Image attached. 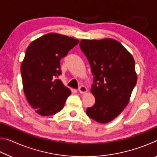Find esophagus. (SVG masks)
Returning a JSON list of instances; mask_svg holds the SVG:
<instances>
[{
	"mask_svg": "<svg viewBox=\"0 0 157 157\" xmlns=\"http://www.w3.org/2000/svg\"><path fill=\"white\" fill-rule=\"evenodd\" d=\"M79 92L80 93V94H85V93H86L87 92V91H88V90H87V88L85 86H83V85H82V86H80L79 87Z\"/></svg>",
	"mask_w": 157,
	"mask_h": 157,
	"instance_id": "esophagus-1",
	"label": "esophagus"
}]
</instances>
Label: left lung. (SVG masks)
Masks as SVG:
<instances>
[{
	"label": "left lung",
	"instance_id": "8db88e82",
	"mask_svg": "<svg viewBox=\"0 0 157 157\" xmlns=\"http://www.w3.org/2000/svg\"><path fill=\"white\" fill-rule=\"evenodd\" d=\"M79 47L94 75L91 91L95 102L86 109V114L98 123H109L125 108L136 86L134 59L125 48L114 39H82Z\"/></svg>",
	"mask_w": 157,
	"mask_h": 157
}]
</instances>
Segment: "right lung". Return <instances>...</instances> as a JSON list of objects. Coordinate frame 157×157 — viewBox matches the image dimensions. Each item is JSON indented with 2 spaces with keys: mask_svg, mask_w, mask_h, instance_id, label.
Returning <instances> with one entry per match:
<instances>
[{
  "mask_svg": "<svg viewBox=\"0 0 157 157\" xmlns=\"http://www.w3.org/2000/svg\"><path fill=\"white\" fill-rule=\"evenodd\" d=\"M79 43L62 34L48 33L29 45L21 66L23 91L29 104L43 116L63 109L71 90L57 79L60 60Z\"/></svg>",
  "mask_w": 157,
  "mask_h": 157,
  "instance_id": "add662e5",
  "label": "right lung"
}]
</instances>
